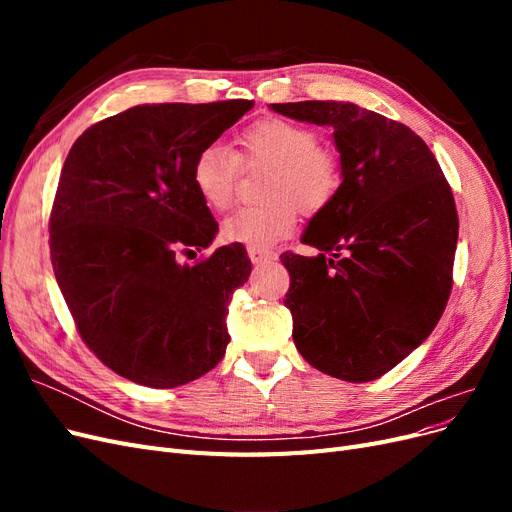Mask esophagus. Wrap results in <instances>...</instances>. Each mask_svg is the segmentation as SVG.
<instances>
[{
  "instance_id": "obj_1",
  "label": "esophagus",
  "mask_w": 512,
  "mask_h": 512,
  "mask_svg": "<svg viewBox=\"0 0 512 512\" xmlns=\"http://www.w3.org/2000/svg\"><path fill=\"white\" fill-rule=\"evenodd\" d=\"M247 256H250V260L254 262V265H262V262H269V260H275V258H277L273 252L256 250V247H250V250H247Z\"/></svg>"
}]
</instances>
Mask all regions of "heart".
<instances>
[{
  "mask_svg": "<svg viewBox=\"0 0 512 512\" xmlns=\"http://www.w3.org/2000/svg\"><path fill=\"white\" fill-rule=\"evenodd\" d=\"M243 168L267 166L262 196L267 205L239 209L222 222V237L256 250H269L290 237L299 211L318 215L339 194L344 168L333 151L318 147L312 128L286 119L267 117L237 136V151L207 145L192 162V183L203 203L213 211L230 207Z\"/></svg>",
  "mask_w": 512,
  "mask_h": 512,
  "instance_id": "b5f03b06",
  "label": "heart"
}]
</instances>
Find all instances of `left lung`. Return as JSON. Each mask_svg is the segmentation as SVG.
<instances>
[{"mask_svg":"<svg viewBox=\"0 0 512 512\" xmlns=\"http://www.w3.org/2000/svg\"><path fill=\"white\" fill-rule=\"evenodd\" d=\"M271 108L333 128L344 168L339 194L303 232L318 256L282 254L294 346L322 374L376 380L425 342L446 307L459 235L451 185L404 123L335 100Z\"/></svg>","mask_w":512,"mask_h":512,"instance_id":"8db88e82","label":"left lung"}]
</instances>
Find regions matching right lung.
I'll return each mask as SVG.
<instances>
[{
  "instance_id": "right-lung-1",
  "label": "right lung",
  "mask_w": 512,
  "mask_h": 512,
  "mask_svg": "<svg viewBox=\"0 0 512 512\" xmlns=\"http://www.w3.org/2000/svg\"><path fill=\"white\" fill-rule=\"evenodd\" d=\"M252 100L143 104L72 145L51 211V262L83 342L115 374L151 389L205 376L224 359L232 292L250 277L239 243L183 262L218 232L192 183L196 153Z\"/></svg>"
}]
</instances>
